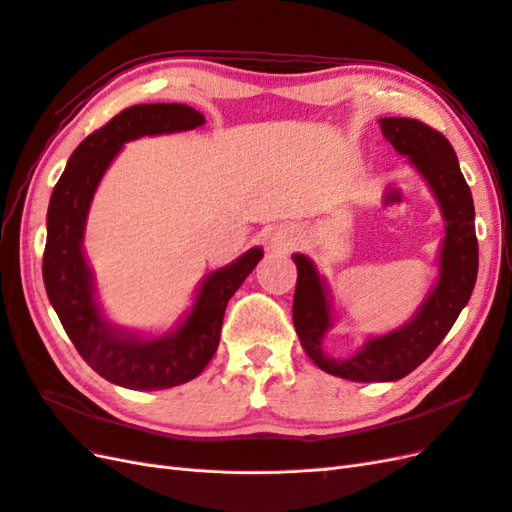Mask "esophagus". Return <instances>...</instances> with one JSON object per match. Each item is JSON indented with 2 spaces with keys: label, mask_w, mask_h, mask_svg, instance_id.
I'll use <instances>...</instances> for the list:
<instances>
[{
  "label": "esophagus",
  "mask_w": 512,
  "mask_h": 512,
  "mask_svg": "<svg viewBox=\"0 0 512 512\" xmlns=\"http://www.w3.org/2000/svg\"><path fill=\"white\" fill-rule=\"evenodd\" d=\"M294 241H297V235H294L292 230H280V232H275V235H273V239H271V245L275 247V250L288 252V250H292Z\"/></svg>",
  "instance_id": "obj_1"
}]
</instances>
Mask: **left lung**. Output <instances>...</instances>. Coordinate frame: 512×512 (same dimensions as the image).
<instances>
[{"label":"left lung","instance_id":"left-lung-1","mask_svg":"<svg viewBox=\"0 0 512 512\" xmlns=\"http://www.w3.org/2000/svg\"><path fill=\"white\" fill-rule=\"evenodd\" d=\"M389 143L421 170L431 185L446 220V237L440 256V280L406 327L374 337L350 359H331L322 352V337L331 327L327 290L312 262L294 254L297 288L292 301V322L301 346L320 369L354 382H389L408 376L451 331L476 284L478 241L474 228V203L470 185L448 138L427 123L410 117L380 119Z\"/></svg>","mask_w":512,"mask_h":512}]
</instances>
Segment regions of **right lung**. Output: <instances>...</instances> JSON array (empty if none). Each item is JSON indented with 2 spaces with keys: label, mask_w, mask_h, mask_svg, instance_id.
<instances>
[{
  "label": "right lung",
  "mask_w": 512,
  "mask_h": 512,
  "mask_svg": "<svg viewBox=\"0 0 512 512\" xmlns=\"http://www.w3.org/2000/svg\"><path fill=\"white\" fill-rule=\"evenodd\" d=\"M203 123L205 117L185 104L130 106L74 149L51 194L42 256L46 294L83 361L104 380L126 389L158 391L196 378L218 350L230 297L262 258L260 247H254L230 267L211 273L181 329L151 342L115 331L94 301L81 241L104 170L132 138L192 130Z\"/></svg>",
  "instance_id": "obj_1"
}]
</instances>
